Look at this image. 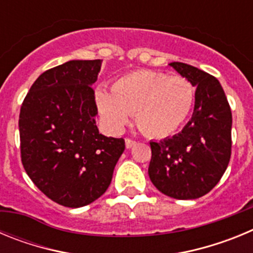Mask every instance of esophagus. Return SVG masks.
Returning a JSON list of instances; mask_svg holds the SVG:
<instances>
[{"mask_svg":"<svg viewBox=\"0 0 253 253\" xmlns=\"http://www.w3.org/2000/svg\"><path fill=\"white\" fill-rule=\"evenodd\" d=\"M135 144H137V142H135V140H133V139H130V138H126V139H125V147H126L128 149L133 148Z\"/></svg>","mask_w":253,"mask_h":253,"instance_id":"1","label":"esophagus"}]
</instances>
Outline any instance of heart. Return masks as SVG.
<instances>
[{
  "label": "heart",
  "mask_w": 253,
  "mask_h": 253,
  "mask_svg": "<svg viewBox=\"0 0 253 253\" xmlns=\"http://www.w3.org/2000/svg\"><path fill=\"white\" fill-rule=\"evenodd\" d=\"M95 104L102 123L114 133L122 130L131 114L143 133L169 137L185 124L195 104V88L184 77L153 71H135L122 76L113 91L100 86Z\"/></svg>",
  "instance_id": "heart-1"
}]
</instances>
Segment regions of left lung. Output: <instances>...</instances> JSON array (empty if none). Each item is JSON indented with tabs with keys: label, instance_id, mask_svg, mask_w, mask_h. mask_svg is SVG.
Returning <instances> with one entry per match:
<instances>
[{
	"label": "left lung",
	"instance_id": "left-lung-1",
	"mask_svg": "<svg viewBox=\"0 0 253 253\" xmlns=\"http://www.w3.org/2000/svg\"><path fill=\"white\" fill-rule=\"evenodd\" d=\"M169 66L196 87L195 106L180 133L152 140L148 175L169 198L198 199L218 184L231 160V107L215 77L181 62Z\"/></svg>",
	"mask_w": 253,
	"mask_h": 253
}]
</instances>
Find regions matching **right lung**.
<instances>
[{"instance_id": "1", "label": "right lung", "mask_w": 253, "mask_h": 253, "mask_svg": "<svg viewBox=\"0 0 253 253\" xmlns=\"http://www.w3.org/2000/svg\"><path fill=\"white\" fill-rule=\"evenodd\" d=\"M101 63L75 59L48 69L30 87L20 110L24 169L42 193L67 208L99 199L125 149L123 138L105 137L96 126L91 86Z\"/></svg>"}]
</instances>
